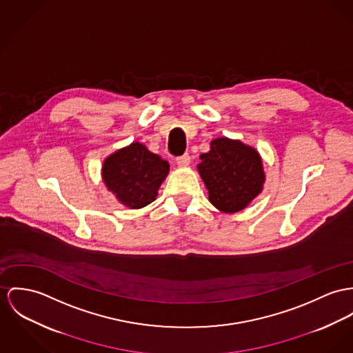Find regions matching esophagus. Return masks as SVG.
<instances>
[{
	"mask_svg": "<svg viewBox=\"0 0 353 353\" xmlns=\"http://www.w3.org/2000/svg\"><path fill=\"white\" fill-rule=\"evenodd\" d=\"M176 163H177V165H179L180 168H185V166H188L190 163V154H183V156L177 157Z\"/></svg>",
	"mask_w": 353,
	"mask_h": 353,
	"instance_id": "esophagus-1",
	"label": "esophagus"
}]
</instances>
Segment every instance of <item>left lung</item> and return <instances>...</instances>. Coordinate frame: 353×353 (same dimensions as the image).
<instances>
[{
	"instance_id": "obj_1",
	"label": "left lung",
	"mask_w": 353,
	"mask_h": 353,
	"mask_svg": "<svg viewBox=\"0 0 353 353\" xmlns=\"http://www.w3.org/2000/svg\"><path fill=\"white\" fill-rule=\"evenodd\" d=\"M200 160L197 169L208 190V199L224 214L242 211L263 190L262 159L239 139H214L210 152L203 153Z\"/></svg>"
}]
</instances>
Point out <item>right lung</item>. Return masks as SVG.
<instances>
[{
  "label": "right lung",
  "instance_id": "right-lung-1",
  "mask_svg": "<svg viewBox=\"0 0 353 353\" xmlns=\"http://www.w3.org/2000/svg\"><path fill=\"white\" fill-rule=\"evenodd\" d=\"M168 173V161L139 142L110 154L102 166V179L108 190L130 210L143 208L154 201Z\"/></svg>",
  "mask_w": 353,
  "mask_h": 353
}]
</instances>
